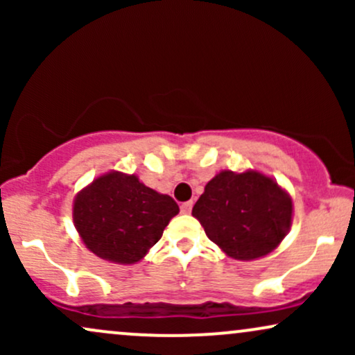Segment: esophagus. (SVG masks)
Returning a JSON list of instances; mask_svg holds the SVG:
<instances>
[{"label": "esophagus", "instance_id": "1", "mask_svg": "<svg viewBox=\"0 0 355 355\" xmlns=\"http://www.w3.org/2000/svg\"><path fill=\"white\" fill-rule=\"evenodd\" d=\"M191 207H193V202H183L182 205H180L182 214H190V211H191Z\"/></svg>", "mask_w": 355, "mask_h": 355}]
</instances>
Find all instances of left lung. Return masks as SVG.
Listing matches in <instances>:
<instances>
[{
    "label": "left lung",
    "instance_id": "left-lung-1",
    "mask_svg": "<svg viewBox=\"0 0 355 355\" xmlns=\"http://www.w3.org/2000/svg\"><path fill=\"white\" fill-rule=\"evenodd\" d=\"M191 214L227 255L252 260L282 242L291 227L292 200L266 175L222 172L207 183Z\"/></svg>",
    "mask_w": 355,
    "mask_h": 355
}]
</instances>
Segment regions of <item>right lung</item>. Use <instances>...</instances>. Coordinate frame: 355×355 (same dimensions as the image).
<instances>
[{"instance_id":"obj_1","label":"right lung","mask_w":355,"mask_h":355,"mask_svg":"<svg viewBox=\"0 0 355 355\" xmlns=\"http://www.w3.org/2000/svg\"><path fill=\"white\" fill-rule=\"evenodd\" d=\"M178 205L135 175L108 173L76 197L73 220L85 245L116 263H135L162 239Z\"/></svg>"}]
</instances>
